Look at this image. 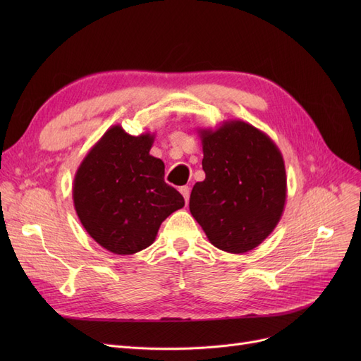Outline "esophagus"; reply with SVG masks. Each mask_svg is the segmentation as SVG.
I'll return each mask as SVG.
<instances>
[{
    "instance_id": "34e87169",
    "label": "esophagus",
    "mask_w": 361,
    "mask_h": 361,
    "mask_svg": "<svg viewBox=\"0 0 361 361\" xmlns=\"http://www.w3.org/2000/svg\"><path fill=\"white\" fill-rule=\"evenodd\" d=\"M179 191H180V194L183 195L185 202L188 203V200H190V188H188V187H180V188H179Z\"/></svg>"
}]
</instances>
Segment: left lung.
<instances>
[{
    "instance_id": "obj_1",
    "label": "left lung",
    "mask_w": 361,
    "mask_h": 361,
    "mask_svg": "<svg viewBox=\"0 0 361 361\" xmlns=\"http://www.w3.org/2000/svg\"><path fill=\"white\" fill-rule=\"evenodd\" d=\"M206 178L194 185L190 211L211 244L243 255L272 233L285 211L286 169L265 133L243 120L199 129Z\"/></svg>"
}]
</instances>
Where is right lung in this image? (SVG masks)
<instances>
[{
    "mask_svg": "<svg viewBox=\"0 0 361 361\" xmlns=\"http://www.w3.org/2000/svg\"><path fill=\"white\" fill-rule=\"evenodd\" d=\"M154 134L129 135L114 125L89 150L75 173L76 215L94 241L114 255L154 244L161 223L185 200L164 180V162L149 152Z\"/></svg>",
    "mask_w": 361,
    "mask_h": 361,
    "instance_id": "right-lung-1",
    "label": "right lung"
}]
</instances>
